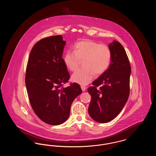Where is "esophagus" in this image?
<instances>
[{"label": "esophagus", "mask_w": 156, "mask_h": 156, "mask_svg": "<svg viewBox=\"0 0 156 156\" xmlns=\"http://www.w3.org/2000/svg\"><path fill=\"white\" fill-rule=\"evenodd\" d=\"M81 88L83 92V91H85V90H86V87H85L82 85L81 87Z\"/></svg>", "instance_id": "1"}]
</instances>
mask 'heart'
Returning <instances> with one entry per match:
<instances>
[{
    "mask_svg": "<svg viewBox=\"0 0 156 156\" xmlns=\"http://www.w3.org/2000/svg\"><path fill=\"white\" fill-rule=\"evenodd\" d=\"M74 52L67 51L63 56L64 65L71 71H76L83 60L82 69L72 75L73 81L81 85H87L95 74H104L109 68L112 61V51L107 45L101 44L91 40L77 42L74 47Z\"/></svg>",
    "mask_w": 156,
    "mask_h": 156,
    "instance_id": "heart-1",
    "label": "heart"
}]
</instances>
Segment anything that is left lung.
Masks as SVG:
<instances>
[{"instance_id": "obj_1", "label": "left lung", "mask_w": 156, "mask_h": 156, "mask_svg": "<svg viewBox=\"0 0 156 156\" xmlns=\"http://www.w3.org/2000/svg\"><path fill=\"white\" fill-rule=\"evenodd\" d=\"M112 61L109 68L92 82L88 91L91 96L88 113L91 118L99 123L115 119L123 109L130 92L131 67L126 51L119 42L109 44ZM100 86L99 89L97 87Z\"/></svg>"}]
</instances>
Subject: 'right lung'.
<instances>
[{
	"label": "right lung",
	"instance_id": "1",
	"mask_svg": "<svg viewBox=\"0 0 156 156\" xmlns=\"http://www.w3.org/2000/svg\"><path fill=\"white\" fill-rule=\"evenodd\" d=\"M66 44L60 35L40 40L30 52L26 68L25 82L31 107L40 119L51 125L67 120L71 104L82 93L76 83L62 87L70 78L62 58Z\"/></svg>",
	"mask_w": 156,
	"mask_h": 156
}]
</instances>
